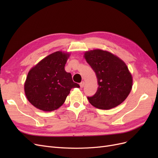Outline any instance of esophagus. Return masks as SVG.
<instances>
[{
	"instance_id": "esophagus-1",
	"label": "esophagus",
	"mask_w": 158,
	"mask_h": 158,
	"mask_svg": "<svg viewBox=\"0 0 158 158\" xmlns=\"http://www.w3.org/2000/svg\"><path fill=\"white\" fill-rule=\"evenodd\" d=\"M84 84H85V82H82L80 84V88H83L84 86Z\"/></svg>"
}]
</instances>
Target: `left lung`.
I'll return each instance as SVG.
<instances>
[{
    "label": "left lung",
    "instance_id": "left-lung-1",
    "mask_svg": "<svg viewBox=\"0 0 158 158\" xmlns=\"http://www.w3.org/2000/svg\"><path fill=\"white\" fill-rule=\"evenodd\" d=\"M84 58L95 73L98 88L88 97L93 106L110 109L122 103L130 94L132 77L126 64L118 56L101 49L86 51Z\"/></svg>",
    "mask_w": 158,
    "mask_h": 158
}]
</instances>
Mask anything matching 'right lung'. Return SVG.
Here are the masks:
<instances>
[{
	"mask_svg": "<svg viewBox=\"0 0 158 158\" xmlns=\"http://www.w3.org/2000/svg\"><path fill=\"white\" fill-rule=\"evenodd\" d=\"M69 56L66 52H55L29 71L24 91L33 106L44 111H54L64 103L72 88H80L64 70Z\"/></svg>",
	"mask_w": 158,
	"mask_h": 158,
	"instance_id": "right-lung-1",
	"label": "right lung"
}]
</instances>
